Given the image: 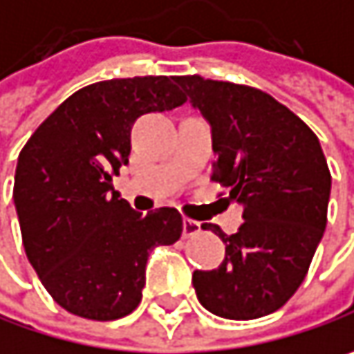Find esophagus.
<instances>
[{
	"label": "esophagus",
	"mask_w": 354,
	"mask_h": 354,
	"mask_svg": "<svg viewBox=\"0 0 354 354\" xmlns=\"http://www.w3.org/2000/svg\"><path fill=\"white\" fill-rule=\"evenodd\" d=\"M196 234H201V223L194 219H184L182 221V236L184 238H194Z\"/></svg>",
	"instance_id": "34e87169"
}]
</instances>
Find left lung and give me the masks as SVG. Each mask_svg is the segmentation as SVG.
<instances>
[{
	"label": "left lung",
	"mask_w": 354,
	"mask_h": 354,
	"mask_svg": "<svg viewBox=\"0 0 354 354\" xmlns=\"http://www.w3.org/2000/svg\"><path fill=\"white\" fill-rule=\"evenodd\" d=\"M192 106L211 122V180L244 207L242 227L227 236L225 260L194 270L205 310L219 318L256 319L283 308L304 283L328 221L332 176L316 133L270 94L232 82L178 75Z\"/></svg>",
	"instance_id": "8db88e82"
}]
</instances>
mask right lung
I'll return each mask as SVG.
<instances>
[{"label":"right lung","instance_id":"right-lung-1","mask_svg":"<svg viewBox=\"0 0 354 354\" xmlns=\"http://www.w3.org/2000/svg\"><path fill=\"white\" fill-rule=\"evenodd\" d=\"M176 77L106 80L71 94L20 151L14 203L22 244L48 295L69 314L118 319L141 304L156 246L182 236V215H141L112 186L131 153V127L182 106Z\"/></svg>","mask_w":354,"mask_h":354}]
</instances>
